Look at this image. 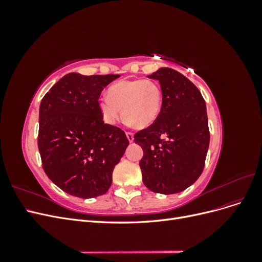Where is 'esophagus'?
Returning a JSON list of instances; mask_svg holds the SVG:
<instances>
[{
	"label": "esophagus",
	"mask_w": 262,
	"mask_h": 262,
	"mask_svg": "<svg viewBox=\"0 0 262 262\" xmlns=\"http://www.w3.org/2000/svg\"><path fill=\"white\" fill-rule=\"evenodd\" d=\"M125 134H126V138H128L129 142H133V140H134V134H133L132 132H125Z\"/></svg>",
	"instance_id": "1"
}]
</instances>
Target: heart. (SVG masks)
<instances>
[{
    "instance_id": "1",
    "label": "heart",
    "mask_w": 262,
    "mask_h": 262,
    "mask_svg": "<svg viewBox=\"0 0 262 262\" xmlns=\"http://www.w3.org/2000/svg\"><path fill=\"white\" fill-rule=\"evenodd\" d=\"M164 95L160 83L150 78L119 81L109 87L107 97L99 99V110L107 123L114 124L122 115L137 128H147L160 116Z\"/></svg>"
}]
</instances>
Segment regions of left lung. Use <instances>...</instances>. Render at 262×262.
Returning <instances> with one entry per match:
<instances>
[{"mask_svg":"<svg viewBox=\"0 0 262 262\" xmlns=\"http://www.w3.org/2000/svg\"><path fill=\"white\" fill-rule=\"evenodd\" d=\"M161 84L164 100L157 120L134 134L143 148L140 161L144 185L150 191H182L200 177L210 131L205 101L196 86L169 68L148 75Z\"/></svg>","mask_w":262,"mask_h":262,"instance_id":"left-lung-1","label":"left lung"}]
</instances>
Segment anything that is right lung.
Here are the masks:
<instances>
[{
    "instance_id": "add662e5",
    "label": "right lung",
    "mask_w": 262,
    "mask_h": 262,
    "mask_svg": "<svg viewBox=\"0 0 262 262\" xmlns=\"http://www.w3.org/2000/svg\"><path fill=\"white\" fill-rule=\"evenodd\" d=\"M119 76L69 73L41 100L38 148L42 168L71 195L90 199L105 194L129 145L120 128L104 123L98 106L101 91Z\"/></svg>"
}]
</instances>
